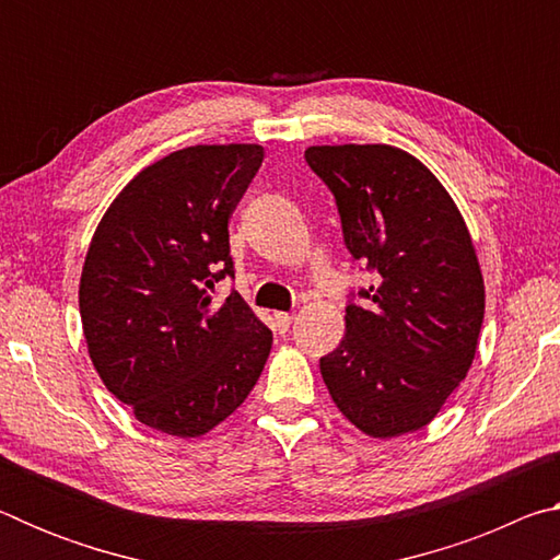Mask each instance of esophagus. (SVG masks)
Instances as JSON below:
<instances>
[{"mask_svg": "<svg viewBox=\"0 0 560 560\" xmlns=\"http://www.w3.org/2000/svg\"><path fill=\"white\" fill-rule=\"evenodd\" d=\"M273 318H277V328L281 330V334H287V330L293 324V314H283V311H279V314H273Z\"/></svg>", "mask_w": 560, "mask_h": 560, "instance_id": "esophagus-1", "label": "esophagus"}]
</instances>
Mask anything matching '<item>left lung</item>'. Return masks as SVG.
I'll return each instance as SVG.
<instances>
[{"mask_svg": "<svg viewBox=\"0 0 560 560\" xmlns=\"http://www.w3.org/2000/svg\"><path fill=\"white\" fill-rule=\"evenodd\" d=\"M353 259L375 273L346 306V336L320 358L340 412L371 438L430 424L467 377L485 320V279L447 189L393 145H311Z\"/></svg>", "mask_w": 560, "mask_h": 560, "instance_id": "obj_1", "label": "left lung"}]
</instances>
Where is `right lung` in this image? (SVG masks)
<instances>
[{"instance_id": "right-lung-1", "label": "right lung", "mask_w": 560, "mask_h": 560, "mask_svg": "<svg viewBox=\"0 0 560 560\" xmlns=\"http://www.w3.org/2000/svg\"><path fill=\"white\" fill-rule=\"evenodd\" d=\"M264 160L261 145H192L130 179L93 234L79 306L91 363L136 420L200 438L240 407L271 350V330L240 293L230 217Z\"/></svg>"}]
</instances>
